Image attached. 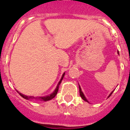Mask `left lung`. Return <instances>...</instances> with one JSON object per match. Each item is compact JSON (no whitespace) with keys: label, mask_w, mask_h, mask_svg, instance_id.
<instances>
[{"label":"left lung","mask_w":130,"mask_h":130,"mask_svg":"<svg viewBox=\"0 0 130 130\" xmlns=\"http://www.w3.org/2000/svg\"><path fill=\"white\" fill-rule=\"evenodd\" d=\"M117 53H118V55H119V52L117 51ZM114 91H115V90H113V91H112V92H110V93L109 95V96H108V98H109V97H110V95H111V94H112V92H113ZM79 92H80V97H81V98H82V99H83L84 101H86V102L90 103L88 101V99H86V98L85 95H84V93L82 92V90H81V88H80V85H79Z\"/></svg>","instance_id":"obj_1"}]
</instances>
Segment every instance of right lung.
Masks as SVG:
<instances>
[{"label": "right lung", "instance_id": "obj_1", "mask_svg": "<svg viewBox=\"0 0 130 130\" xmlns=\"http://www.w3.org/2000/svg\"><path fill=\"white\" fill-rule=\"evenodd\" d=\"M65 74V72L63 73V75H62L61 78V79H60V80L59 81L58 84H57V86H56V89L54 90V92H53L52 93H50V94L48 95H45V96H40V97L28 96V95H24V94H23V93H21V92H18V90H17V92L20 93V95H21V97H22V98H23L24 99H27V100H32V99H35V100H40V101H49V100H51L52 99H53V98L56 97V94H57V92H58L59 86L60 85L61 82L62 80H63V78Z\"/></svg>", "mask_w": 130, "mask_h": 130}]
</instances>
